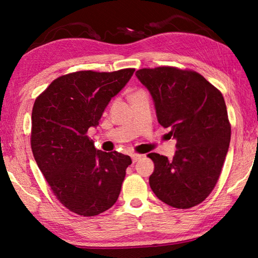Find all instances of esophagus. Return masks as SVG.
I'll return each mask as SVG.
<instances>
[{"label": "esophagus", "instance_id": "34e87169", "mask_svg": "<svg viewBox=\"0 0 258 258\" xmlns=\"http://www.w3.org/2000/svg\"><path fill=\"white\" fill-rule=\"evenodd\" d=\"M131 157H132V161H133V163H137V161L141 159L143 156H142V155H139V154H132V155H131Z\"/></svg>", "mask_w": 258, "mask_h": 258}]
</instances>
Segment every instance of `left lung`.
I'll list each match as a JSON object with an SVG mask.
<instances>
[{"instance_id":"1","label":"left lung","mask_w":258,"mask_h":258,"mask_svg":"<svg viewBox=\"0 0 258 258\" xmlns=\"http://www.w3.org/2000/svg\"><path fill=\"white\" fill-rule=\"evenodd\" d=\"M154 99L157 118L176 139L172 160L156 152L151 190L174 208L203 203L215 187L228 154L231 125L222 93L199 73L161 66L135 73Z\"/></svg>"}]
</instances>
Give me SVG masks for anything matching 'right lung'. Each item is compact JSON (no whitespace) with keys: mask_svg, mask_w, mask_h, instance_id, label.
Listing matches in <instances>:
<instances>
[{"mask_svg":"<svg viewBox=\"0 0 258 258\" xmlns=\"http://www.w3.org/2000/svg\"><path fill=\"white\" fill-rule=\"evenodd\" d=\"M134 71L67 74L55 78L34 102V158L56 199L77 215H99L118 199L131 157L97 150L87 131L99 124L107 104Z\"/></svg>","mask_w":258,"mask_h":258,"instance_id":"add662e5","label":"right lung"}]
</instances>
